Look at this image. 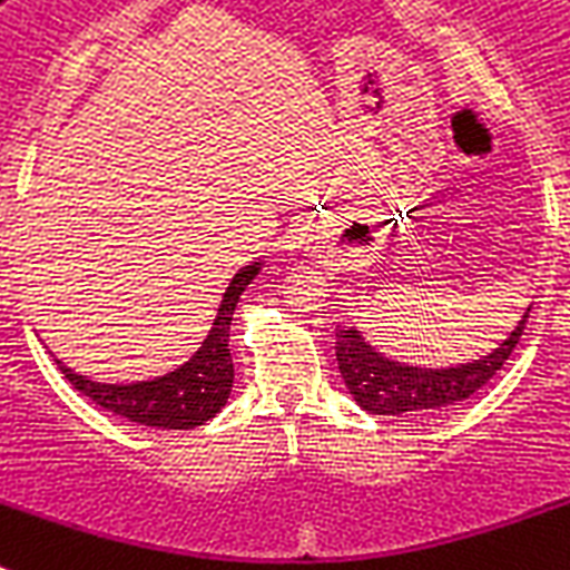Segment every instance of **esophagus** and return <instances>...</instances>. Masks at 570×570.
<instances>
[{"label":"esophagus","mask_w":570,"mask_h":570,"mask_svg":"<svg viewBox=\"0 0 570 570\" xmlns=\"http://www.w3.org/2000/svg\"><path fill=\"white\" fill-rule=\"evenodd\" d=\"M315 240H318L315 228L309 223H301V226L289 228V234H286V248L289 252H309V248H315Z\"/></svg>","instance_id":"1"}]
</instances>
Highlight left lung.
Returning a JSON list of instances; mask_svg holds the SVG:
<instances>
[{"instance_id":"1","label":"left lung","mask_w":570,"mask_h":570,"mask_svg":"<svg viewBox=\"0 0 570 570\" xmlns=\"http://www.w3.org/2000/svg\"><path fill=\"white\" fill-rule=\"evenodd\" d=\"M528 313L504 342L492 353L455 367H417L382 356L374 344L365 342L356 327L336 330V358L342 380L367 414H389V417H417L449 411L470 400L492 376L499 374L510 353L515 351Z\"/></svg>"}]
</instances>
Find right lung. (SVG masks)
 <instances>
[{"label": "right lung", "instance_id": "right-lung-1", "mask_svg": "<svg viewBox=\"0 0 570 570\" xmlns=\"http://www.w3.org/2000/svg\"><path fill=\"white\" fill-rule=\"evenodd\" d=\"M261 266V261L248 263L232 277L203 347L185 365L174 367L170 374L145 382L109 385V382H95L89 376L75 374L60 358H57V365L80 394L89 396L100 409L127 417L130 423L159 425V429H196V425L208 423L214 414H219L232 394L234 362L232 351H228V330H232L237 301L246 293V286L255 281Z\"/></svg>", "mask_w": 570, "mask_h": 570}]
</instances>
